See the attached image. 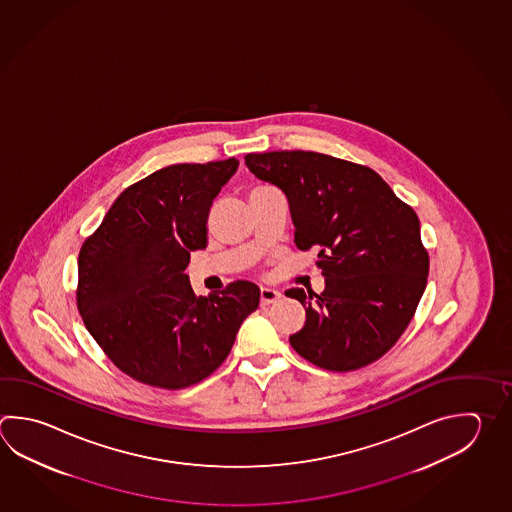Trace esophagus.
Masks as SVG:
<instances>
[{
	"mask_svg": "<svg viewBox=\"0 0 512 512\" xmlns=\"http://www.w3.org/2000/svg\"><path fill=\"white\" fill-rule=\"evenodd\" d=\"M282 297V293L277 290H271V288H262L261 290V302L266 306V304H273V302H277Z\"/></svg>",
	"mask_w": 512,
	"mask_h": 512,
	"instance_id": "1",
	"label": "esophagus"
}]
</instances>
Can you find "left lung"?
I'll return each mask as SVG.
<instances>
[{"label":"left lung","instance_id":"8db88e82","mask_svg":"<svg viewBox=\"0 0 512 512\" xmlns=\"http://www.w3.org/2000/svg\"><path fill=\"white\" fill-rule=\"evenodd\" d=\"M290 203L295 244L319 250L326 288H293L306 324L291 348L328 371L375 362L402 337L424 295L429 255L420 221L380 175L331 155L282 150L244 157Z\"/></svg>","mask_w":512,"mask_h":512}]
</instances>
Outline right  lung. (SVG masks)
<instances>
[{
    "mask_svg": "<svg viewBox=\"0 0 512 512\" xmlns=\"http://www.w3.org/2000/svg\"><path fill=\"white\" fill-rule=\"evenodd\" d=\"M239 161L172 164L128 186L78 259V309L114 366L146 386L183 389L232 351L261 290L235 280L197 297L184 273L208 242V213Z\"/></svg>",
    "mask_w": 512,
    "mask_h": 512,
    "instance_id": "right-lung-1",
    "label": "right lung"
}]
</instances>
